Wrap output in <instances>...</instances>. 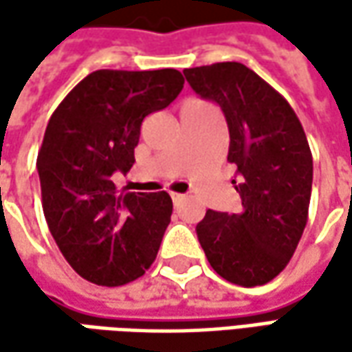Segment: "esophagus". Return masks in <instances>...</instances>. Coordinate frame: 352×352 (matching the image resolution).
<instances>
[{"instance_id":"obj_1","label":"esophagus","mask_w":352,"mask_h":352,"mask_svg":"<svg viewBox=\"0 0 352 352\" xmlns=\"http://www.w3.org/2000/svg\"><path fill=\"white\" fill-rule=\"evenodd\" d=\"M170 196H172V201H174L176 206H178V204H182L184 199H186V196H184V194H174V192H172Z\"/></svg>"}]
</instances>
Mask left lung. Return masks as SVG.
Wrapping results in <instances>:
<instances>
[{"label":"left lung","mask_w":352,"mask_h":352,"mask_svg":"<svg viewBox=\"0 0 352 352\" xmlns=\"http://www.w3.org/2000/svg\"><path fill=\"white\" fill-rule=\"evenodd\" d=\"M188 84L215 102L229 127L241 210H208L197 239L211 268L245 288L276 278L298 247L311 197L314 158L304 127L276 89L241 62L186 68Z\"/></svg>","instance_id":"8db88e82"}]
</instances>
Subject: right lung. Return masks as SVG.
Wrapping results in <instances>:
<instances>
[{
    "label": "right lung",
    "instance_id": "obj_1",
    "mask_svg": "<svg viewBox=\"0 0 352 352\" xmlns=\"http://www.w3.org/2000/svg\"><path fill=\"white\" fill-rule=\"evenodd\" d=\"M184 78L162 70H96L48 119L36 156L43 211L68 264L98 286H123L155 263L170 223L166 192H121L144 117L168 107Z\"/></svg>",
    "mask_w": 352,
    "mask_h": 352
}]
</instances>
